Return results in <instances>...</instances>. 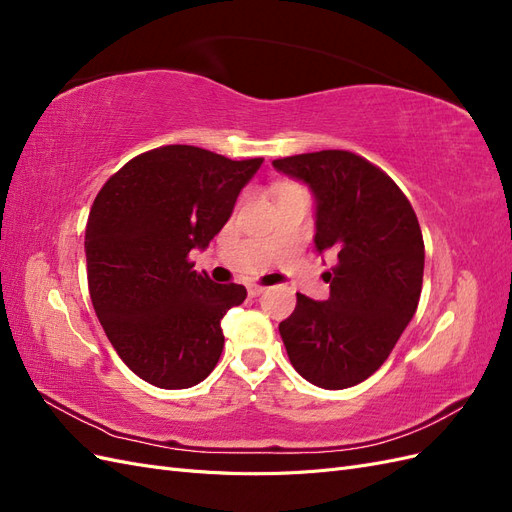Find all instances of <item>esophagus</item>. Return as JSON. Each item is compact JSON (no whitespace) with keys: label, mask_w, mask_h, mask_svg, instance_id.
<instances>
[{"label":"esophagus","mask_w":512,"mask_h":512,"mask_svg":"<svg viewBox=\"0 0 512 512\" xmlns=\"http://www.w3.org/2000/svg\"><path fill=\"white\" fill-rule=\"evenodd\" d=\"M265 290H267L265 286H258V284H252L250 288H247V292H250V297H252V299L260 297V294H262V292H265Z\"/></svg>","instance_id":"1"}]
</instances>
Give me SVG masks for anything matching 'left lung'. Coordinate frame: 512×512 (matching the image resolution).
<instances>
[{
    "label": "left lung",
    "instance_id": "1",
    "mask_svg": "<svg viewBox=\"0 0 512 512\" xmlns=\"http://www.w3.org/2000/svg\"><path fill=\"white\" fill-rule=\"evenodd\" d=\"M305 183L316 203V252H333L324 275L331 294H297L280 322L292 367L320 389L367 380L389 359L412 320L423 288L425 245L410 200L378 166L356 153L327 149L273 160Z\"/></svg>",
    "mask_w": 512,
    "mask_h": 512
}]
</instances>
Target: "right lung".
Instances as JSON below:
<instances>
[{"label": "right lung", "instance_id": "add662e5", "mask_svg": "<svg viewBox=\"0 0 512 512\" xmlns=\"http://www.w3.org/2000/svg\"><path fill=\"white\" fill-rule=\"evenodd\" d=\"M262 158L228 160L192 145L141 153L104 183L85 230L87 282L121 361L160 389H190L218 365L220 320L241 305L239 284L194 271Z\"/></svg>", "mask_w": 512, "mask_h": 512}]
</instances>
